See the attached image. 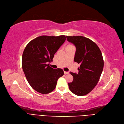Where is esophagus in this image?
I'll use <instances>...</instances> for the list:
<instances>
[{"label": "esophagus", "mask_w": 124, "mask_h": 124, "mask_svg": "<svg viewBox=\"0 0 124 124\" xmlns=\"http://www.w3.org/2000/svg\"><path fill=\"white\" fill-rule=\"evenodd\" d=\"M64 74H69V72L64 71Z\"/></svg>", "instance_id": "obj_1"}]
</instances>
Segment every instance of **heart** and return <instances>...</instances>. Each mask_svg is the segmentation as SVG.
Listing matches in <instances>:
<instances>
[{
	"mask_svg": "<svg viewBox=\"0 0 124 124\" xmlns=\"http://www.w3.org/2000/svg\"><path fill=\"white\" fill-rule=\"evenodd\" d=\"M73 46L72 45H68L67 46ZM66 46V47H67Z\"/></svg>",
	"mask_w": 124,
	"mask_h": 124,
	"instance_id": "obj_1",
	"label": "heart"
}]
</instances>
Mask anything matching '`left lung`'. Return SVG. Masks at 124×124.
I'll return each instance as SVG.
<instances>
[{"label": "left lung", "instance_id": "1", "mask_svg": "<svg viewBox=\"0 0 124 124\" xmlns=\"http://www.w3.org/2000/svg\"><path fill=\"white\" fill-rule=\"evenodd\" d=\"M66 37L68 41L75 45L74 61L80 65L78 73L70 72L73 80L68 83L69 88L76 95H85L99 82L104 68L103 56L99 46L89 38L81 36Z\"/></svg>", "mask_w": 124, "mask_h": 124}]
</instances>
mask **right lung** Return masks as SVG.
<instances>
[{"instance_id": "right-lung-1", "label": "right lung", "mask_w": 124, "mask_h": 124, "mask_svg": "<svg viewBox=\"0 0 124 124\" xmlns=\"http://www.w3.org/2000/svg\"><path fill=\"white\" fill-rule=\"evenodd\" d=\"M66 40L65 35L40 36L30 41L22 56V67L30 85L37 92L48 94L63 74L62 69L50 67L54 54Z\"/></svg>"}]
</instances>
